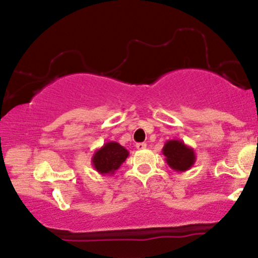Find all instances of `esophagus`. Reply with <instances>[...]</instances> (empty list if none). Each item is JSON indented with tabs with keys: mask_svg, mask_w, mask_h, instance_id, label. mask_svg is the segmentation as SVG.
I'll use <instances>...</instances> for the list:
<instances>
[{
	"mask_svg": "<svg viewBox=\"0 0 258 258\" xmlns=\"http://www.w3.org/2000/svg\"><path fill=\"white\" fill-rule=\"evenodd\" d=\"M136 148H137L138 150H143L147 148V144L146 143H137L136 144Z\"/></svg>",
	"mask_w": 258,
	"mask_h": 258,
	"instance_id": "esophagus-1",
	"label": "esophagus"
}]
</instances>
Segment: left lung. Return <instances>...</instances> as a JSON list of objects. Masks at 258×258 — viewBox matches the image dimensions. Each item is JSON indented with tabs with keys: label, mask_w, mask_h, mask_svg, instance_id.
<instances>
[{
	"label": "left lung",
	"mask_w": 258,
	"mask_h": 258,
	"mask_svg": "<svg viewBox=\"0 0 258 258\" xmlns=\"http://www.w3.org/2000/svg\"><path fill=\"white\" fill-rule=\"evenodd\" d=\"M162 154H164L168 166L177 172L188 171L197 160L193 148L188 147L184 142L179 141V139L167 141L162 148Z\"/></svg>",
	"instance_id": "left-lung-1"
}]
</instances>
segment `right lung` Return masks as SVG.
Returning a JSON list of instances; mask_svg holds the SVG:
<instances>
[{
  "mask_svg": "<svg viewBox=\"0 0 258 258\" xmlns=\"http://www.w3.org/2000/svg\"><path fill=\"white\" fill-rule=\"evenodd\" d=\"M128 150L116 142H108L94 152L92 156V166L97 172L103 174H114L128 156Z\"/></svg>",
  "mask_w": 258,
  "mask_h": 258,
  "instance_id": "obj_1",
  "label": "right lung"
}]
</instances>
